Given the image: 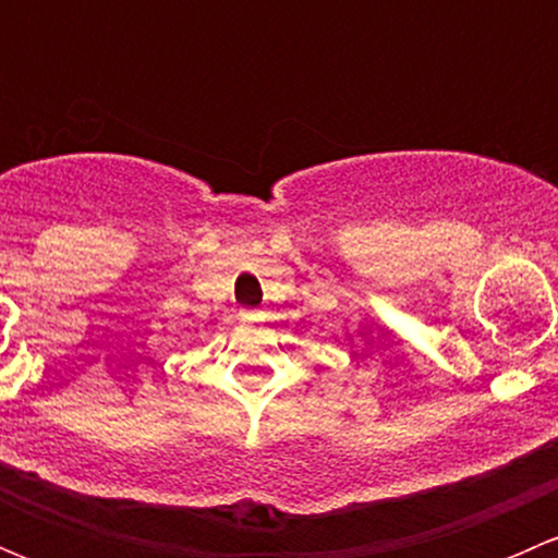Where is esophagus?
<instances>
[{
    "label": "esophagus",
    "instance_id": "1",
    "mask_svg": "<svg viewBox=\"0 0 558 558\" xmlns=\"http://www.w3.org/2000/svg\"><path fill=\"white\" fill-rule=\"evenodd\" d=\"M240 315H243L245 324H256V320H262V318H264V313H262V311H256V307H245V311L240 313Z\"/></svg>",
    "mask_w": 558,
    "mask_h": 558
}]
</instances>
